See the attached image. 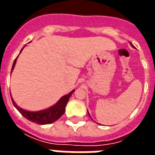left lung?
Returning <instances> with one entry per match:
<instances>
[{"mask_svg":"<svg viewBox=\"0 0 155 155\" xmlns=\"http://www.w3.org/2000/svg\"><path fill=\"white\" fill-rule=\"evenodd\" d=\"M130 45H131V46H132L133 47H134V45H133L132 43H131V42H130ZM87 113H88V112H87ZM88 114H89V113H88ZM89 116H90V115H89Z\"/></svg>","mask_w":155,"mask_h":155,"instance_id":"left-lung-1","label":"left lung"}]
</instances>
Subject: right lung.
<instances>
[{
  "mask_svg": "<svg viewBox=\"0 0 155 155\" xmlns=\"http://www.w3.org/2000/svg\"><path fill=\"white\" fill-rule=\"evenodd\" d=\"M24 48V47H23ZM23 48L21 49V51L23 50ZM18 58V57H17ZM17 58H15V60L13 62V67H12V70H11V72L13 70L14 68V66L16 64V62H17ZM73 92H75V90H73L68 95H65L63 96V97H61L60 100L58 101L57 103L54 104V105L51 106V108H47V109H44V110L38 111V112H29V111H25L22 108H19L18 106V104L14 102V101L13 100L12 97H11V100H12V102H13V105L17 109H18L21 115L25 117L27 120L32 121V122L37 123V124H39V125H47V124H51V123H53L54 121L58 120V118H60V117L63 115L64 112H65V107L68 104V101L70 99L71 96L73 93Z\"/></svg>",
  "mask_w": 155,
  "mask_h": 155,
  "instance_id": "1",
  "label": "right lung"
}]
</instances>
